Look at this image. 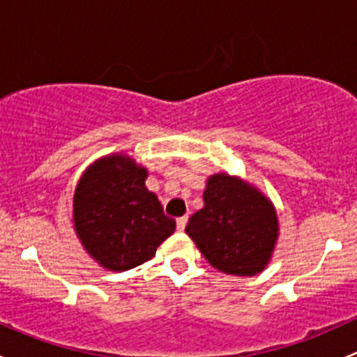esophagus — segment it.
<instances>
[{
	"label": "esophagus",
	"instance_id": "1",
	"mask_svg": "<svg viewBox=\"0 0 357 357\" xmlns=\"http://www.w3.org/2000/svg\"><path fill=\"white\" fill-rule=\"evenodd\" d=\"M186 222H188V218H186V215L176 219V228H178V231H183V229H185Z\"/></svg>",
	"mask_w": 357,
	"mask_h": 357
}]
</instances>
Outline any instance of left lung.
Listing matches in <instances>:
<instances>
[{"label": "left lung", "mask_w": 357, "mask_h": 357, "mask_svg": "<svg viewBox=\"0 0 357 357\" xmlns=\"http://www.w3.org/2000/svg\"><path fill=\"white\" fill-rule=\"evenodd\" d=\"M185 231L215 269L252 276L269 262L278 221L261 192L228 174H214L204 192V207L190 218Z\"/></svg>", "instance_id": "1"}]
</instances>
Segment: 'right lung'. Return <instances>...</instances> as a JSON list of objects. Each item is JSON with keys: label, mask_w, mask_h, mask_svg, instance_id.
<instances>
[{"label": "right lung", "mask_w": 357, "mask_h": 357, "mask_svg": "<svg viewBox=\"0 0 357 357\" xmlns=\"http://www.w3.org/2000/svg\"><path fill=\"white\" fill-rule=\"evenodd\" d=\"M146 169L124 155L95 162L79 181L74 222L86 250L110 271H128L155 255L176 221L145 186Z\"/></svg>", "instance_id": "right-lung-1"}]
</instances>
